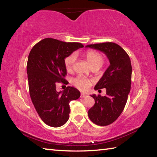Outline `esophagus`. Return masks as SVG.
<instances>
[{"mask_svg":"<svg viewBox=\"0 0 157 157\" xmlns=\"http://www.w3.org/2000/svg\"><path fill=\"white\" fill-rule=\"evenodd\" d=\"M86 94H81V95H80V98H84V97H86Z\"/></svg>","mask_w":157,"mask_h":157,"instance_id":"1","label":"esophagus"}]
</instances>
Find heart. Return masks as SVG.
I'll return each mask as SVG.
<instances>
[{
    "mask_svg": "<svg viewBox=\"0 0 157 157\" xmlns=\"http://www.w3.org/2000/svg\"><path fill=\"white\" fill-rule=\"evenodd\" d=\"M84 56L86 57L92 67L95 66H101L104 63V57L102 55L100 52L95 51V50H87L84 53ZM76 58L77 55L75 52L71 53L65 58L64 64L66 70L69 71L72 70L73 66L75 62ZM71 83L78 89L82 91H85L88 90L92 84V82L90 79L84 78L82 76H78L71 80Z\"/></svg>",
    "mask_w": 157,
    "mask_h": 157,
    "instance_id": "obj_1",
    "label": "heart"
}]
</instances>
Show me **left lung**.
<instances>
[{"label": "left lung", "mask_w": 157, "mask_h": 157, "mask_svg": "<svg viewBox=\"0 0 157 157\" xmlns=\"http://www.w3.org/2000/svg\"><path fill=\"white\" fill-rule=\"evenodd\" d=\"M107 55L110 65L95 86V90L106 89L107 95H92L95 105L88 115L93 123L106 126L113 123L125 107L132 82V64L124 50L112 42L87 45ZM100 91V90H99Z\"/></svg>", "instance_id": "obj_1"}]
</instances>
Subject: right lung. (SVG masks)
I'll use <instances>...</instances> for the list:
<instances>
[{
  "mask_svg": "<svg viewBox=\"0 0 157 157\" xmlns=\"http://www.w3.org/2000/svg\"><path fill=\"white\" fill-rule=\"evenodd\" d=\"M81 43L46 38L34 45L28 55L27 73L30 95L41 120L53 127L62 126L69 118V102L78 99L80 93L72 86L57 92L56 84H67L65 58Z\"/></svg>",
  "mask_w": 157,
  "mask_h": 157,
  "instance_id": "obj_1",
  "label": "right lung"
}]
</instances>
